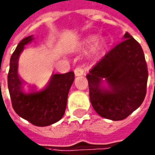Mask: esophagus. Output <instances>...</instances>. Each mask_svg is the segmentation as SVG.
Returning <instances> with one entry per match:
<instances>
[{
    "mask_svg": "<svg viewBox=\"0 0 155 155\" xmlns=\"http://www.w3.org/2000/svg\"><path fill=\"white\" fill-rule=\"evenodd\" d=\"M74 74H75V76H81V75L85 74V71L81 67H77L74 69Z\"/></svg>",
    "mask_w": 155,
    "mask_h": 155,
    "instance_id": "1",
    "label": "esophagus"
}]
</instances>
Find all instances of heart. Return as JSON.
I'll list each match as a JSON object with an SVG mask.
<instances>
[{
  "label": "heart",
  "mask_w": 155,
  "mask_h": 155,
  "mask_svg": "<svg viewBox=\"0 0 155 155\" xmlns=\"http://www.w3.org/2000/svg\"><path fill=\"white\" fill-rule=\"evenodd\" d=\"M97 35H91L89 36L86 37L83 41H81V47H90L91 46H94V52L97 53L100 51L104 47H105V40L104 39H100L98 40L97 42Z\"/></svg>",
  "instance_id": "obj_1"
}]
</instances>
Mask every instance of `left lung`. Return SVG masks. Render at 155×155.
<instances>
[{"label": "left lung", "mask_w": 155, "mask_h": 155, "mask_svg": "<svg viewBox=\"0 0 155 155\" xmlns=\"http://www.w3.org/2000/svg\"><path fill=\"white\" fill-rule=\"evenodd\" d=\"M123 39L86 75L92 107L100 116L112 120L128 117L143 104L147 91L143 51L129 33Z\"/></svg>", "instance_id": "obj_1"}]
</instances>
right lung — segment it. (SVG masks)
Instances as JSON below:
<instances>
[{
	"instance_id": "1",
	"label": "right lung",
	"mask_w": 155,
	"mask_h": 155,
	"mask_svg": "<svg viewBox=\"0 0 155 155\" xmlns=\"http://www.w3.org/2000/svg\"><path fill=\"white\" fill-rule=\"evenodd\" d=\"M33 39L32 35L23 39L13 51L10 59L7 86L12 105L16 113L35 126H47L58 122L64 116L74 74L70 71L52 74L44 89L38 91H25L23 81L18 74V64L25 46Z\"/></svg>"
}]
</instances>
